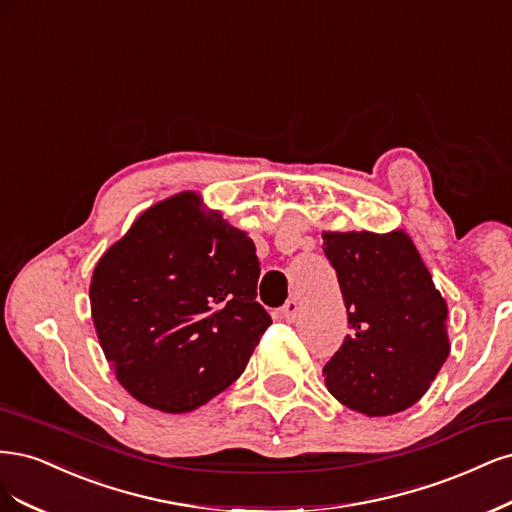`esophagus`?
I'll return each mask as SVG.
<instances>
[{
    "mask_svg": "<svg viewBox=\"0 0 512 512\" xmlns=\"http://www.w3.org/2000/svg\"><path fill=\"white\" fill-rule=\"evenodd\" d=\"M280 315H283L287 321H295L300 315V304L295 300H287V304L280 308Z\"/></svg>",
    "mask_w": 512,
    "mask_h": 512,
    "instance_id": "1",
    "label": "esophagus"
}]
</instances>
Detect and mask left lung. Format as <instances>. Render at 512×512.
Here are the masks:
<instances>
[{
	"label": "left lung",
	"mask_w": 512,
	"mask_h": 512,
	"mask_svg": "<svg viewBox=\"0 0 512 512\" xmlns=\"http://www.w3.org/2000/svg\"><path fill=\"white\" fill-rule=\"evenodd\" d=\"M351 334L323 368L334 398L368 417L417 404L430 389L451 344L447 302L415 242L402 229L323 232Z\"/></svg>",
	"instance_id": "1"
}]
</instances>
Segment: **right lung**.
Here are the masks:
<instances>
[{
	"instance_id": "right-lung-1",
	"label": "right lung",
	"mask_w": 512,
	"mask_h": 512,
	"mask_svg": "<svg viewBox=\"0 0 512 512\" xmlns=\"http://www.w3.org/2000/svg\"><path fill=\"white\" fill-rule=\"evenodd\" d=\"M242 229L193 191L157 202L97 261L91 317L129 395L161 412L206 404L244 372L272 323Z\"/></svg>"
}]
</instances>
